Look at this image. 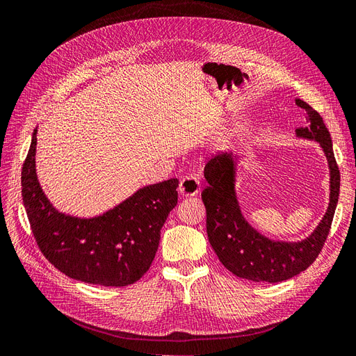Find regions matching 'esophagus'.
Segmentation results:
<instances>
[{"label":"esophagus","mask_w":356,"mask_h":356,"mask_svg":"<svg viewBox=\"0 0 356 356\" xmlns=\"http://www.w3.org/2000/svg\"><path fill=\"white\" fill-rule=\"evenodd\" d=\"M178 193L182 197H193L198 194L200 193V179L195 175H186L179 182Z\"/></svg>","instance_id":"obj_1"}]
</instances>
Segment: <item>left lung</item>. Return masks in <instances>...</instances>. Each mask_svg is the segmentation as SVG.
<instances>
[{"label": "left lung", "instance_id": "8db88e82", "mask_svg": "<svg viewBox=\"0 0 356 356\" xmlns=\"http://www.w3.org/2000/svg\"><path fill=\"white\" fill-rule=\"evenodd\" d=\"M295 104L305 109L307 117V125L298 127L295 136L318 143L329 166V206L308 236L301 241L273 239L248 222L236 193L241 156L232 153L216 156L204 168L207 187L202 198L207 211L209 243L232 275L251 282L277 283L308 268L329 235L339 200L340 174L330 133L317 111L301 99H296Z\"/></svg>", "mask_w": 356, "mask_h": 356}]
</instances>
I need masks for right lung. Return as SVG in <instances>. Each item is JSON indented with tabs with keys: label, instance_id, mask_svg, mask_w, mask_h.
Listing matches in <instances>:
<instances>
[{
	"label": "right lung",
	"instance_id": "1",
	"mask_svg": "<svg viewBox=\"0 0 356 356\" xmlns=\"http://www.w3.org/2000/svg\"><path fill=\"white\" fill-rule=\"evenodd\" d=\"M38 129L22 170L23 204L36 243L65 276L101 286H127L143 276L156 255L161 229L178 203V179L150 184L121 203L81 218L60 211L36 172Z\"/></svg>",
	"mask_w": 356,
	"mask_h": 356
}]
</instances>
